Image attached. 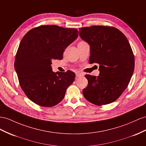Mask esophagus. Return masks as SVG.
Returning a JSON list of instances; mask_svg holds the SVG:
<instances>
[{
  "mask_svg": "<svg viewBox=\"0 0 146 146\" xmlns=\"http://www.w3.org/2000/svg\"><path fill=\"white\" fill-rule=\"evenodd\" d=\"M76 77H81L82 76H83V74L80 73V72H77L76 73Z\"/></svg>",
  "mask_w": 146,
  "mask_h": 146,
  "instance_id": "obj_1",
  "label": "esophagus"
}]
</instances>
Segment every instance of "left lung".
<instances>
[{
	"instance_id": "left-lung-1",
	"label": "left lung",
	"mask_w": 146,
	"mask_h": 146,
	"mask_svg": "<svg viewBox=\"0 0 146 146\" xmlns=\"http://www.w3.org/2000/svg\"><path fill=\"white\" fill-rule=\"evenodd\" d=\"M82 39L90 45L89 62L99 65V76L86 74L85 99L97 106L115 101L128 86L134 69V56L123 33L113 27L80 28Z\"/></svg>"
}]
</instances>
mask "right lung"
Masks as SVG:
<instances>
[{
  "label": "right lung",
  "mask_w": 146,
  "mask_h": 146,
  "mask_svg": "<svg viewBox=\"0 0 146 146\" xmlns=\"http://www.w3.org/2000/svg\"><path fill=\"white\" fill-rule=\"evenodd\" d=\"M78 36L76 29L41 25L29 30L21 39L15 69L22 90L37 105L53 107L64 98L75 73L70 70L53 72L52 60H62L65 48Z\"/></svg>",
  "instance_id": "add662e5"
}]
</instances>
